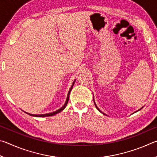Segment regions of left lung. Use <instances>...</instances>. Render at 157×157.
I'll list each match as a JSON object with an SVG mask.
<instances>
[{
  "mask_svg": "<svg viewBox=\"0 0 157 157\" xmlns=\"http://www.w3.org/2000/svg\"><path fill=\"white\" fill-rule=\"evenodd\" d=\"M94 104H95V107H96V108L98 109V110H99V111H100V110L99 109H98V108L97 107V106H96V105H95V102H94ZM100 112H101V111H100ZM101 113H102V112H101ZM103 114H104V115H105V113H103Z\"/></svg>",
  "mask_w": 157,
  "mask_h": 157,
  "instance_id": "obj_1",
  "label": "left lung"
}]
</instances>
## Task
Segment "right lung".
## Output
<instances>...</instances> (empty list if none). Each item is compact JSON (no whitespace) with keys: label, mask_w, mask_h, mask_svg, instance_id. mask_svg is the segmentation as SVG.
Segmentation results:
<instances>
[{"label":"right lung","mask_w":157,"mask_h":157,"mask_svg":"<svg viewBox=\"0 0 157 157\" xmlns=\"http://www.w3.org/2000/svg\"><path fill=\"white\" fill-rule=\"evenodd\" d=\"M75 80H74L73 83V84H72V86H71L70 90H69L68 94V95H67V98H66V102H65L64 105H63L62 107H61V108L57 110L56 111H54V112L49 113H46V114H39V115H35V114H30V113H28L29 115L33 116H36V117H46V116H54V115H55V114H57V113H58L61 112V111H62V110L64 109V108L66 107V105H67V103H68V99H69V95H70V93H71V90H72V89H73V86L74 84H75ZM25 113H26V112H25Z\"/></svg>","instance_id":"1"}]
</instances>
